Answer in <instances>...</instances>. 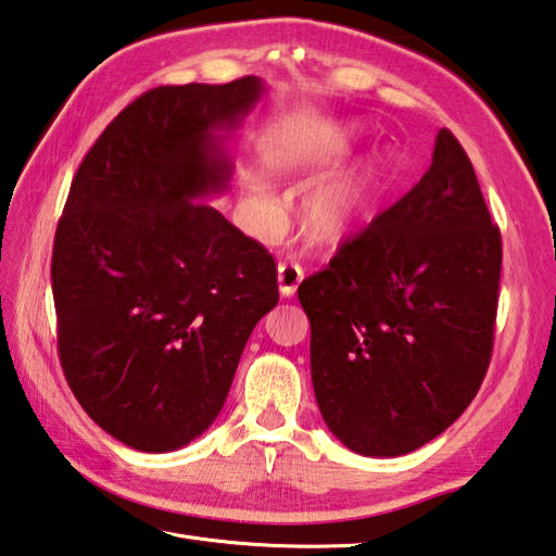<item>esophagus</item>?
Here are the masks:
<instances>
[{"instance_id": "esophagus-1", "label": "esophagus", "mask_w": 556, "mask_h": 556, "mask_svg": "<svg viewBox=\"0 0 556 556\" xmlns=\"http://www.w3.org/2000/svg\"><path fill=\"white\" fill-rule=\"evenodd\" d=\"M302 278H304L302 268L294 262H280L278 264V288H280L282 298H292V294L298 292Z\"/></svg>"}]
</instances>
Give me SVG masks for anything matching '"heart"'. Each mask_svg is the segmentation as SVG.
I'll return each mask as SVG.
<instances>
[{
    "instance_id": "1",
    "label": "heart",
    "mask_w": 556,
    "mask_h": 556,
    "mask_svg": "<svg viewBox=\"0 0 556 556\" xmlns=\"http://www.w3.org/2000/svg\"><path fill=\"white\" fill-rule=\"evenodd\" d=\"M282 167H292V163H282ZM371 173L362 177L338 179V182L324 185L304 203L302 223L304 232L316 244H338L353 230L362 206H365L367 185ZM264 208L268 215H278V203L274 199H264Z\"/></svg>"
}]
</instances>
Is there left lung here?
Masks as SVG:
<instances>
[{
  "instance_id": "obj_1",
  "label": "left lung",
  "mask_w": 556,
  "mask_h": 556,
  "mask_svg": "<svg viewBox=\"0 0 556 556\" xmlns=\"http://www.w3.org/2000/svg\"><path fill=\"white\" fill-rule=\"evenodd\" d=\"M502 232L448 129L432 165L300 282L312 383L328 429L362 456H403L458 420L490 367Z\"/></svg>"
}]
</instances>
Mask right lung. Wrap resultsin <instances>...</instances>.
<instances>
[{
	"instance_id": "1",
	"label": "right lung",
	"mask_w": 556,
	"mask_h": 556,
	"mask_svg": "<svg viewBox=\"0 0 556 556\" xmlns=\"http://www.w3.org/2000/svg\"><path fill=\"white\" fill-rule=\"evenodd\" d=\"M264 93L256 76L157 86L78 165L52 249L56 348L90 420L136 451L206 432L254 326L278 304L276 262L215 211L232 163L218 129Z\"/></svg>"
}]
</instances>
